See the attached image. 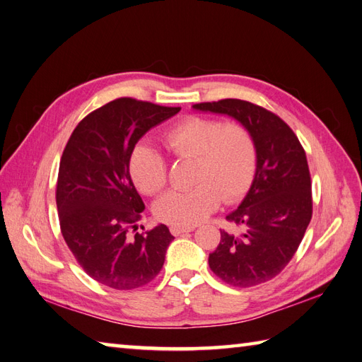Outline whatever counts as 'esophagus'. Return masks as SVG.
Masks as SVG:
<instances>
[{
    "label": "esophagus",
    "instance_id": "esophagus-1",
    "mask_svg": "<svg viewBox=\"0 0 362 362\" xmlns=\"http://www.w3.org/2000/svg\"><path fill=\"white\" fill-rule=\"evenodd\" d=\"M193 226H170V233L172 235L178 237L181 234H185V233H192L193 231Z\"/></svg>",
    "mask_w": 362,
    "mask_h": 362
}]
</instances>
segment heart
<instances>
[{
  "mask_svg": "<svg viewBox=\"0 0 362 362\" xmlns=\"http://www.w3.org/2000/svg\"><path fill=\"white\" fill-rule=\"evenodd\" d=\"M164 144L178 158H196V185L170 190L156 202L161 222L193 226L222 202H235L249 192L257 172V145L250 131L238 122L189 116L164 133ZM136 187L146 194L160 193L169 181L166 157L146 141L137 144L128 160Z\"/></svg>",
  "mask_w": 362,
  "mask_h": 362,
  "instance_id": "b5f03b06",
  "label": "heart"
}]
</instances>
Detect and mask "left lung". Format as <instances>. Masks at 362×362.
Instances as JSON below:
<instances>
[{
	"label": "left lung",
	"mask_w": 362,
	"mask_h": 362,
	"mask_svg": "<svg viewBox=\"0 0 362 362\" xmlns=\"http://www.w3.org/2000/svg\"><path fill=\"white\" fill-rule=\"evenodd\" d=\"M193 108L231 116L255 139L254 182L237 210L226 216L238 231L221 229V243L208 257V264L229 286H258L288 264L310 225L313 198L305 151L293 129L259 105L221 100Z\"/></svg>",
	"instance_id": "8db88e82"
}]
</instances>
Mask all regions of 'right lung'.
<instances>
[{"label":"right lung","instance_id":"add662e5","mask_svg":"<svg viewBox=\"0 0 362 362\" xmlns=\"http://www.w3.org/2000/svg\"><path fill=\"white\" fill-rule=\"evenodd\" d=\"M180 110L119 98L87 115L63 151L56 192L62 234L83 270L107 287H144L164 264L173 240L166 225L129 235L145 204L128 160L152 127Z\"/></svg>","mask_w":362,"mask_h":362}]
</instances>
